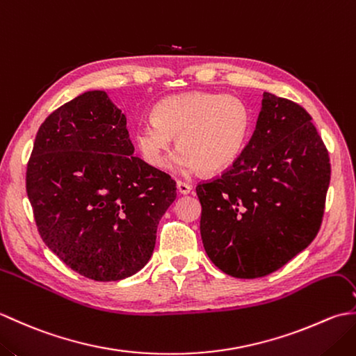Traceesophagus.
I'll return each instance as SVG.
<instances>
[{"mask_svg": "<svg viewBox=\"0 0 356 356\" xmlns=\"http://www.w3.org/2000/svg\"><path fill=\"white\" fill-rule=\"evenodd\" d=\"M191 190H193V186L190 184L182 182V180H179V182H177V191L180 194H190Z\"/></svg>", "mask_w": 356, "mask_h": 356, "instance_id": "obj_1", "label": "esophagus"}]
</instances>
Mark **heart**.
I'll list each match as a JSON object with an SVG mask.
<instances>
[{"label": "heart", "mask_w": 356, "mask_h": 356, "mask_svg": "<svg viewBox=\"0 0 356 356\" xmlns=\"http://www.w3.org/2000/svg\"><path fill=\"white\" fill-rule=\"evenodd\" d=\"M252 113L232 95L191 92L168 96L153 108V119L134 127L143 161L162 168L177 136L172 165L182 172H220L237 161L251 136Z\"/></svg>", "instance_id": "heart-1"}]
</instances>
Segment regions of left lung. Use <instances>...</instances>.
Wrapping results in <instances>:
<instances>
[{"label": "left lung", "mask_w": 356, "mask_h": 356, "mask_svg": "<svg viewBox=\"0 0 356 356\" xmlns=\"http://www.w3.org/2000/svg\"><path fill=\"white\" fill-rule=\"evenodd\" d=\"M329 153L309 113L264 92L255 131L228 171L197 191L203 248L236 278L280 269L320 231Z\"/></svg>", "instance_id": "obj_1"}]
</instances>
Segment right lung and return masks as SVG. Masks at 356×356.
I'll use <instances>...</instances> for the list:
<instances>
[{"instance_id":"1","label":"right lung","mask_w":356,"mask_h":356,"mask_svg":"<svg viewBox=\"0 0 356 356\" xmlns=\"http://www.w3.org/2000/svg\"><path fill=\"white\" fill-rule=\"evenodd\" d=\"M127 118L104 90L55 110L36 133L26 186L44 243L96 282L134 275L176 200L168 174L133 156Z\"/></svg>"}]
</instances>
